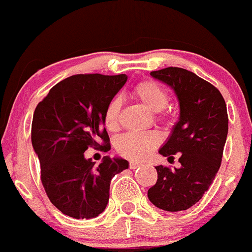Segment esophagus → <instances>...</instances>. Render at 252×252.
<instances>
[{
    "label": "esophagus",
    "mask_w": 252,
    "mask_h": 252,
    "mask_svg": "<svg viewBox=\"0 0 252 252\" xmlns=\"http://www.w3.org/2000/svg\"><path fill=\"white\" fill-rule=\"evenodd\" d=\"M139 166H142V163H139V161H129V169H137L139 168Z\"/></svg>",
    "instance_id": "esophagus-1"
}]
</instances>
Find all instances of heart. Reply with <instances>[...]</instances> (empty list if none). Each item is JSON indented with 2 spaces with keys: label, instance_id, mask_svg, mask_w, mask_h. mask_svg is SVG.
<instances>
[{
  "label": "heart",
  "instance_id": "obj_1",
  "mask_svg": "<svg viewBox=\"0 0 252 252\" xmlns=\"http://www.w3.org/2000/svg\"><path fill=\"white\" fill-rule=\"evenodd\" d=\"M132 95L141 101L148 110L158 113L159 120H165L168 114L164 111L168 105L169 94L158 82L142 81L132 88ZM119 115H120V101L113 99L104 111V125L108 131L115 132L119 128ZM160 143V137L156 132L146 133L123 134L116 142V151L120 156L132 160H141L152 153L154 148Z\"/></svg>",
  "mask_w": 252,
  "mask_h": 252
}]
</instances>
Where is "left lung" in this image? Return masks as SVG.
Returning <instances> with one entry per match:
<instances>
[{
  "mask_svg": "<svg viewBox=\"0 0 252 252\" xmlns=\"http://www.w3.org/2000/svg\"><path fill=\"white\" fill-rule=\"evenodd\" d=\"M152 77L174 89L180 103V119L159 153L169 159L179 153V169L156 166L158 179L148 190L156 207L185 211L205 195L213 183L228 134V113L220 92L193 72L166 67Z\"/></svg>",
  "mask_w": 252,
  "mask_h": 252,
  "instance_id": "obj_1",
  "label": "left lung"
}]
</instances>
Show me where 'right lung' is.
Masks as SVG:
<instances>
[{"label":"right lung","instance_id":"add662e5","mask_svg":"<svg viewBox=\"0 0 252 252\" xmlns=\"http://www.w3.org/2000/svg\"><path fill=\"white\" fill-rule=\"evenodd\" d=\"M126 81V74H74L52 87L36 105L32 143L41 183L52 205L66 216H99L108 205L111 179L128 168L121 158L104 157L99 165L84 158L89 147L110 149L104 111Z\"/></svg>","mask_w":252,"mask_h":252}]
</instances>
